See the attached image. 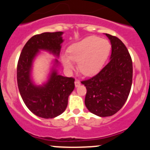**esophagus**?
I'll list each match as a JSON object with an SVG mask.
<instances>
[{
    "instance_id": "esophagus-1",
    "label": "esophagus",
    "mask_w": 150,
    "mask_h": 150,
    "mask_svg": "<svg viewBox=\"0 0 150 150\" xmlns=\"http://www.w3.org/2000/svg\"><path fill=\"white\" fill-rule=\"evenodd\" d=\"M75 86L76 87H78V86H80V84H81V83H80V81H79V80H77V79H76V80H75Z\"/></svg>"
}]
</instances>
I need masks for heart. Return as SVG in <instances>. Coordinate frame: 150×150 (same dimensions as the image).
Wrapping results in <instances>:
<instances>
[{"instance_id": "heart-1", "label": "heart", "mask_w": 150, "mask_h": 150, "mask_svg": "<svg viewBox=\"0 0 150 150\" xmlns=\"http://www.w3.org/2000/svg\"><path fill=\"white\" fill-rule=\"evenodd\" d=\"M111 46L106 39L88 37L68 49V55H63L62 61L66 69L74 68V62H78L79 71L84 75L95 74L102 67L109 55Z\"/></svg>"}]
</instances>
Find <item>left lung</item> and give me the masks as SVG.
Instances as JSON below:
<instances>
[{"mask_svg": "<svg viewBox=\"0 0 150 150\" xmlns=\"http://www.w3.org/2000/svg\"><path fill=\"white\" fill-rule=\"evenodd\" d=\"M112 45L110 60L92 77L81 83L86 88L85 104L100 117L114 115L128 99L132 84L133 66L126 46L115 36L106 34Z\"/></svg>", "mask_w": 150, "mask_h": 150, "instance_id": "1", "label": "left lung"}]
</instances>
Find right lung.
I'll list each match as a JSON object with an SVG mask.
<instances>
[{"mask_svg": "<svg viewBox=\"0 0 150 150\" xmlns=\"http://www.w3.org/2000/svg\"><path fill=\"white\" fill-rule=\"evenodd\" d=\"M62 34L57 31L33 36L24 46L17 64V83L24 103L34 114L44 119L56 117L65 110L69 95L75 87L74 78L59 75L55 70L43 86H37L30 79L33 59L39 50H46L59 56Z\"/></svg>", "mask_w": 150, "mask_h": 150, "instance_id": "add662e5", "label": "right lung"}]
</instances>
